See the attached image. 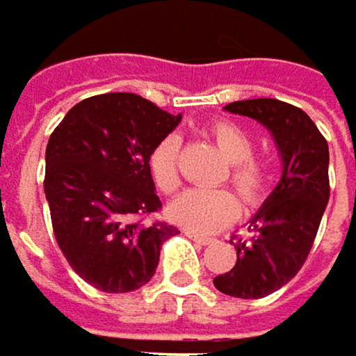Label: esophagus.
Wrapping results in <instances>:
<instances>
[{"label":"esophagus","instance_id":"1","mask_svg":"<svg viewBox=\"0 0 356 356\" xmlns=\"http://www.w3.org/2000/svg\"><path fill=\"white\" fill-rule=\"evenodd\" d=\"M187 237L191 239V241H195L197 245H208V243H212V239L210 237H204V235H197V233H187Z\"/></svg>","mask_w":356,"mask_h":356}]
</instances>
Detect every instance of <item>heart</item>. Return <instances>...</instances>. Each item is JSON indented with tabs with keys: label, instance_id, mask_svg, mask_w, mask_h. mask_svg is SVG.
<instances>
[{
	"label": "heart",
	"instance_id": "b5f03b06",
	"mask_svg": "<svg viewBox=\"0 0 356 356\" xmlns=\"http://www.w3.org/2000/svg\"><path fill=\"white\" fill-rule=\"evenodd\" d=\"M212 140L220 152L231 161L229 175L237 191L248 204H255L266 187V171L257 159H253V140L245 129L235 123L220 121L210 131ZM179 150L181 140L171 134L163 138L148 159V169L156 187L163 193H173L181 185L179 173ZM239 200L229 189H189L181 193L169 206V216L173 222L189 231L214 233L233 222L239 216Z\"/></svg>",
	"mask_w": 356,
	"mask_h": 356
}]
</instances>
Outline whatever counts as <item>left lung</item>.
Masks as SVG:
<instances>
[{
    "mask_svg": "<svg viewBox=\"0 0 356 356\" xmlns=\"http://www.w3.org/2000/svg\"><path fill=\"white\" fill-rule=\"evenodd\" d=\"M225 111L261 123L276 142L282 177L249 222L253 237L239 239L237 264L214 286L237 299H261L282 289L305 264L330 200L327 142L312 117L276 99L235 101Z\"/></svg>",
    "mask_w": 356,
    "mask_h": 356,
    "instance_id": "left-lung-1",
    "label": "left lung"
}]
</instances>
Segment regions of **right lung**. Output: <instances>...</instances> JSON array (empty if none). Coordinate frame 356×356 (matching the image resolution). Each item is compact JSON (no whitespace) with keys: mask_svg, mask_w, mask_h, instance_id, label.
<instances>
[{"mask_svg":"<svg viewBox=\"0 0 356 356\" xmlns=\"http://www.w3.org/2000/svg\"><path fill=\"white\" fill-rule=\"evenodd\" d=\"M181 121L131 92L84 99L67 111L44 152L53 233L74 272L105 293H129L156 272L177 233L142 218L161 210L148 169L154 146Z\"/></svg>","mask_w":356,"mask_h":356,"instance_id":"1","label":"right lung"}]
</instances>
